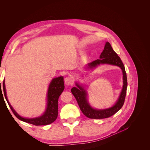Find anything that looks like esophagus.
<instances>
[{"label": "esophagus", "mask_w": 150, "mask_h": 150, "mask_svg": "<svg viewBox=\"0 0 150 150\" xmlns=\"http://www.w3.org/2000/svg\"><path fill=\"white\" fill-rule=\"evenodd\" d=\"M64 83L66 86H72L74 83V79L72 76H67L64 79Z\"/></svg>", "instance_id": "1"}]
</instances>
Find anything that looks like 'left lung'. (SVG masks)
Instances as JSON below:
<instances>
[{
  "label": "left lung",
  "mask_w": 150,
  "mask_h": 150,
  "mask_svg": "<svg viewBox=\"0 0 150 150\" xmlns=\"http://www.w3.org/2000/svg\"><path fill=\"white\" fill-rule=\"evenodd\" d=\"M99 58L100 59H97L92 63H88V67L90 68H93L100 64H109L120 67L123 73L124 85L118 100L112 107L104 110H97L93 108L89 105L87 100V92L84 88L78 84H76L78 88L73 87L71 89V92L75 96L83 113L86 116L91 119L107 118L115 115L123 106L127 93V78L124 65L123 64L120 57L113 51L111 45L109 42H106L104 49Z\"/></svg>",
  "instance_id": "1"
}]
</instances>
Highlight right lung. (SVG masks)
I'll list each match as a JSON object with an SVG mask.
<instances>
[{
    "mask_svg": "<svg viewBox=\"0 0 150 150\" xmlns=\"http://www.w3.org/2000/svg\"><path fill=\"white\" fill-rule=\"evenodd\" d=\"M63 77L59 76L58 78H54L51 84H50L47 91V108L45 113L40 117L33 118V119H28L24 118L19 116L13 108L12 106L10 105L6 93L5 86V80L3 81V90L4 96L5 97L6 100L12 110L14 115L20 120L23 122L29 123L34 125H46L54 122L57 118L58 116V101L59 96H60L64 88V84L63 81ZM1 85V82H0ZM0 91L2 92V88L1 86ZM3 96V95H2Z\"/></svg>",
    "mask_w": 150,
    "mask_h": 150,
    "instance_id": "right-lung-1",
    "label": "right lung"
}]
</instances>
